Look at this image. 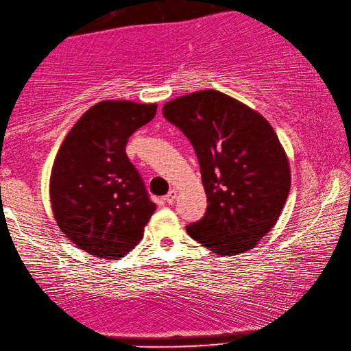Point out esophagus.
I'll return each instance as SVG.
<instances>
[{"mask_svg": "<svg viewBox=\"0 0 351 351\" xmlns=\"http://www.w3.org/2000/svg\"><path fill=\"white\" fill-rule=\"evenodd\" d=\"M176 198H177V191L176 189H171L168 194H167V197H165V202L168 204H173L176 202Z\"/></svg>", "mask_w": 351, "mask_h": 351, "instance_id": "obj_1", "label": "esophagus"}]
</instances>
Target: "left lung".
I'll return each instance as SVG.
<instances>
[{
    "instance_id": "left-lung-1",
    "label": "left lung",
    "mask_w": 351,
    "mask_h": 351,
    "mask_svg": "<svg viewBox=\"0 0 351 351\" xmlns=\"http://www.w3.org/2000/svg\"><path fill=\"white\" fill-rule=\"evenodd\" d=\"M202 169L206 215L186 232L219 256L252 250L277 223L289 195V162L273 127L238 99L207 89L163 106Z\"/></svg>"
}]
</instances>
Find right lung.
I'll list each match as a JSON object with an SVG mask.
<instances>
[{"instance_id": "add662e5", "label": "right lung", "mask_w": 351, "mask_h": 351, "mask_svg": "<svg viewBox=\"0 0 351 351\" xmlns=\"http://www.w3.org/2000/svg\"><path fill=\"white\" fill-rule=\"evenodd\" d=\"M156 110L157 104L101 101L60 145L49 178L53 213L60 230L84 252L118 259L141 241L156 204L125 145Z\"/></svg>"}]
</instances>
